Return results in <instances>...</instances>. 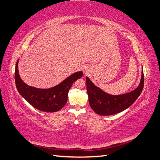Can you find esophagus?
I'll return each mask as SVG.
<instances>
[{
  "label": "esophagus",
  "mask_w": 160,
  "mask_h": 160,
  "mask_svg": "<svg viewBox=\"0 0 160 160\" xmlns=\"http://www.w3.org/2000/svg\"><path fill=\"white\" fill-rule=\"evenodd\" d=\"M83 71H84V72H85V74H88V68H85L83 69Z\"/></svg>",
  "instance_id": "1"
}]
</instances>
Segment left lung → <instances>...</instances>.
Returning a JSON list of instances; mask_svg holds the SVG:
<instances>
[{
	"mask_svg": "<svg viewBox=\"0 0 160 160\" xmlns=\"http://www.w3.org/2000/svg\"><path fill=\"white\" fill-rule=\"evenodd\" d=\"M86 86L89 104L95 113L101 116L116 114L129 108L140 95L144 88L143 70H142L139 86L128 93L120 95L109 94L96 86L88 77Z\"/></svg>",
	"mask_w": 160,
	"mask_h": 160,
	"instance_id": "left-lung-1",
	"label": "left lung"
}]
</instances>
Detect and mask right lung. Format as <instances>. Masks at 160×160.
<instances>
[{"mask_svg": "<svg viewBox=\"0 0 160 160\" xmlns=\"http://www.w3.org/2000/svg\"><path fill=\"white\" fill-rule=\"evenodd\" d=\"M18 60L16 62L15 82L20 95L35 109L46 112H56L63 108L68 100V92L73 83L83 76L81 71L71 74L57 86L40 89L29 86L23 82L18 72Z\"/></svg>", "mask_w": 160, "mask_h": 160, "instance_id": "obj_1", "label": "right lung"}]
</instances>
